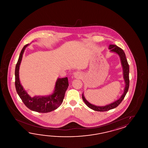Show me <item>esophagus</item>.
Masks as SVG:
<instances>
[{
    "label": "esophagus",
    "mask_w": 148,
    "mask_h": 148,
    "mask_svg": "<svg viewBox=\"0 0 148 148\" xmlns=\"http://www.w3.org/2000/svg\"><path fill=\"white\" fill-rule=\"evenodd\" d=\"M73 75H74V77L75 78H81L82 77V73L79 71H75L73 73Z\"/></svg>",
    "instance_id": "obj_1"
}]
</instances>
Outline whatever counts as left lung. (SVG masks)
Wrapping results in <instances>:
<instances>
[{
  "instance_id": "1",
  "label": "left lung",
  "mask_w": 148,
  "mask_h": 148,
  "mask_svg": "<svg viewBox=\"0 0 148 148\" xmlns=\"http://www.w3.org/2000/svg\"><path fill=\"white\" fill-rule=\"evenodd\" d=\"M108 49L110 50V52H113L117 54L120 58L121 62L123 68V78L124 79L125 82V88L124 89V92L121 97L117 99L116 101H114L110 104H108L105 106H96L93 104L90 103L88 102L85 98L84 93L82 94V98L84 101L85 102V104L88 106L89 108H91L93 110L98 112H104V111H107L110 110L112 109H113L118 106L120 103L122 101L123 99L125 97L126 93L129 90V84H130V80H129V65L127 62V61L126 58L125 54L123 51L122 49L120 47H118L116 45L114 44H110Z\"/></svg>"
}]
</instances>
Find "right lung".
Returning a JSON list of instances; mask_svg holds the SVG:
<instances>
[{
  "label": "right lung",
  "mask_w": 148,
  "mask_h": 148,
  "mask_svg": "<svg viewBox=\"0 0 148 148\" xmlns=\"http://www.w3.org/2000/svg\"><path fill=\"white\" fill-rule=\"evenodd\" d=\"M29 44L25 45L19 54L16 64L15 71V87L19 97L24 104L29 110L38 113H48L56 110L63 102L65 92L69 86L67 77L58 78L54 87V90L51 95L47 96H35L31 97L21 85L19 77L20 64L22 60L23 55L26 47Z\"/></svg>",
  "instance_id": "right-lung-1"
}]
</instances>
